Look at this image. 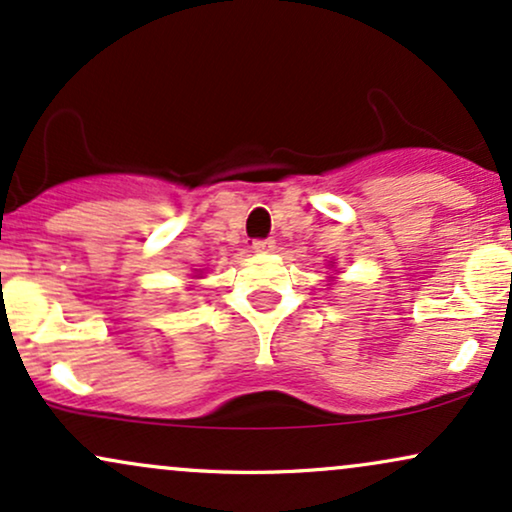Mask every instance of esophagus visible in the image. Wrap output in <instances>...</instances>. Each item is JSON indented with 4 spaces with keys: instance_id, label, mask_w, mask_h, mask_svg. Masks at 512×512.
I'll use <instances>...</instances> for the list:
<instances>
[{
    "instance_id": "obj_1",
    "label": "esophagus",
    "mask_w": 512,
    "mask_h": 512,
    "mask_svg": "<svg viewBox=\"0 0 512 512\" xmlns=\"http://www.w3.org/2000/svg\"><path fill=\"white\" fill-rule=\"evenodd\" d=\"M254 251L256 254H270V251H275V242L273 239H256Z\"/></svg>"
}]
</instances>
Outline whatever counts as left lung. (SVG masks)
Masks as SVG:
<instances>
[{
    "mask_svg": "<svg viewBox=\"0 0 512 512\" xmlns=\"http://www.w3.org/2000/svg\"><path fill=\"white\" fill-rule=\"evenodd\" d=\"M330 263H333V261H330Z\"/></svg>",
    "mask_w": 512,
    "mask_h": 512,
    "instance_id": "obj_1",
    "label": "left lung"
}]
</instances>
